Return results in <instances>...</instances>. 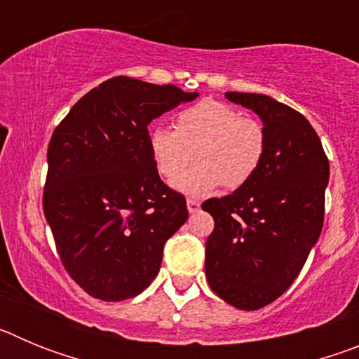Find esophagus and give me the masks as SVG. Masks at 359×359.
I'll list each match as a JSON object with an SVG mask.
<instances>
[{
    "label": "esophagus",
    "mask_w": 359,
    "mask_h": 359,
    "mask_svg": "<svg viewBox=\"0 0 359 359\" xmlns=\"http://www.w3.org/2000/svg\"><path fill=\"white\" fill-rule=\"evenodd\" d=\"M199 207H201V203H199L198 199H194V198L187 199V208H189L190 214H194V212H198Z\"/></svg>",
    "instance_id": "esophagus-1"
}]
</instances>
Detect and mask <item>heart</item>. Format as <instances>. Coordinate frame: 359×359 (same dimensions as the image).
Segmentation results:
<instances>
[{
  "label": "heart",
  "mask_w": 359,
  "mask_h": 359,
  "mask_svg": "<svg viewBox=\"0 0 359 359\" xmlns=\"http://www.w3.org/2000/svg\"><path fill=\"white\" fill-rule=\"evenodd\" d=\"M147 145L156 170L167 182L181 175L189 160L196 165L176 182L182 192L203 196L223 183L239 189L257 174L266 154V131L259 120L243 116L228 104L205 98L174 118V131L152 128Z\"/></svg>",
  "instance_id": "b5f03b06"
}]
</instances>
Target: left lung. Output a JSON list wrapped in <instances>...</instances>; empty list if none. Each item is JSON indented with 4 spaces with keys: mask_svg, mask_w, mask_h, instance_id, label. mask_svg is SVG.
Wrapping results in <instances>:
<instances>
[{
    "mask_svg": "<svg viewBox=\"0 0 359 359\" xmlns=\"http://www.w3.org/2000/svg\"><path fill=\"white\" fill-rule=\"evenodd\" d=\"M226 98L261 116L266 154L246 185L203 203L214 217L205 271L224 302L255 311L293 284L318 241L329 160L313 126L293 107L259 93L228 91Z\"/></svg>",
    "mask_w": 359,
    "mask_h": 359,
    "instance_id": "obj_1",
    "label": "left lung"
}]
</instances>
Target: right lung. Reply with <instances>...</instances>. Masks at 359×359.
I'll list each match as a JSON object with an SVG mask.
<instances>
[{"mask_svg":"<svg viewBox=\"0 0 359 359\" xmlns=\"http://www.w3.org/2000/svg\"><path fill=\"white\" fill-rule=\"evenodd\" d=\"M196 97L120 75L86 93L53 131L43 210L62 266L91 297L142 293L189 217L183 194L158 174L147 126Z\"/></svg>","mask_w":359,"mask_h":359,"instance_id":"obj_1","label":"right lung"}]
</instances>
